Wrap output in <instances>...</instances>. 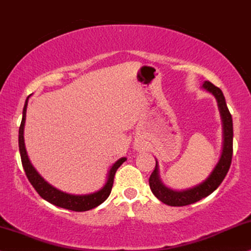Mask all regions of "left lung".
I'll return each instance as SVG.
<instances>
[{
  "label": "left lung",
  "instance_id": "left-lung-1",
  "mask_svg": "<svg viewBox=\"0 0 251 251\" xmlns=\"http://www.w3.org/2000/svg\"><path fill=\"white\" fill-rule=\"evenodd\" d=\"M201 88L211 93L218 102V108L222 121V149L220 158L205 180L192 187L185 188V190H173L164 184L160 179L159 165L156 159V168H154L152 175L150 176L149 185L154 197L169 206L191 205V203L208 197L220 186L230 168L231 156H233V119L228 110L224 93L220 88H218L209 81L203 82Z\"/></svg>",
  "mask_w": 251,
  "mask_h": 251
}]
</instances>
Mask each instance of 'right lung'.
<instances>
[{
    "instance_id": "add662e5",
    "label": "right lung",
    "mask_w": 251,
    "mask_h": 251,
    "mask_svg": "<svg viewBox=\"0 0 251 251\" xmlns=\"http://www.w3.org/2000/svg\"><path fill=\"white\" fill-rule=\"evenodd\" d=\"M31 95L26 98L25 103H24L23 108V116H22V122L20 126V131H18V147H20V153H21V159H22V165H23L24 171L29 181L31 182L33 188L37 191V193L39 194L43 199L48 201V202L52 203V205L60 207V208L70 209V211L74 212H86L89 209L95 208L99 205H101L102 202L107 200V198L109 197L111 187H113L114 182V176L117 171V169L126 162V157L117 159L113 165L110 166L109 171L107 173V179L104 185L100 190L93 192L89 194H71L63 192L54 186H52L51 184H49L42 176L39 175L38 171L33 168V165L31 164L29 156H27L26 149H25V143H24V126H25V119H26V108H27V101Z\"/></svg>"
}]
</instances>
